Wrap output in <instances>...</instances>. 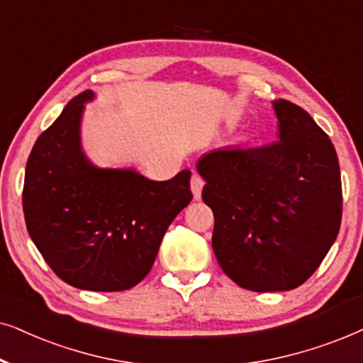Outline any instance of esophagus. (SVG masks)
Instances as JSON below:
<instances>
[{
	"label": "esophagus",
	"instance_id": "1",
	"mask_svg": "<svg viewBox=\"0 0 363 363\" xmlns=\"http://www.w3.org/2000/svg\"><path fill=\"white\" fill-rule=\"evenodd\" d=\"M204 179H202L199 174L194 172L192 174V179H191V189H192V194H194V199L199 201L201 196H202V187H204Z\"/></svg>",
	"mask_w": 363,
	"mask_h": 363
}]
</instances>
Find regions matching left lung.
Segmentation results:
<instances>
[{
  "instance_id": "8db88e82",
  "label": "left lung",
  "mask_w": 363,
  "mask_h": 363,
  "mask_svg": "<svg viewBox=\"0 0 363 363\" xmlns=\"http://www.w3.org/2000/svg\"><path fill=\"white\" fill-rule=\"evenodd\" d=\"M279 141L219 147L197 161L202 201L214 212L220 269L254 292L302 286L335 242L342 182L335 147L311 114L274 101Z\"/></svg>"
}]
</instances>
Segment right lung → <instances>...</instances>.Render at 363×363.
<instances>
[{
	"label": "right lung",
	"instance_id": "1",
	"mask_svg": "<svg viewBox=\"0 0 363 363\" xmlns=\"http://www.w3.org/2000/svg\"><path fill=\"white\" fill-rule=\"evenodd\" d=\"M93 99L91 89L71 99L33 146L24 174V220L66 284L128 291L149 274L167 227L192 201L191 171L151 181L136 169L94 166L81 146V119Z\"/></svg>",
	"mask_w": 363,
	"mask_h": 363
}]
</instances>
